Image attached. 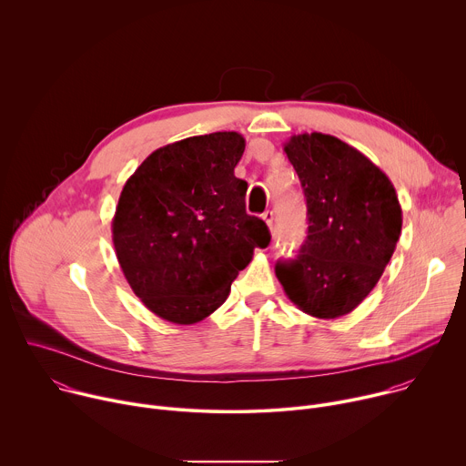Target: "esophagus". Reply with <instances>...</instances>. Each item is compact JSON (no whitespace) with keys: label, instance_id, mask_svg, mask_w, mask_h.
<instances>
[{"label":"esophagus","instance_id":"esophagus-1","mask_svg":"<svg viewBox=\"0 0 466 466\" xmlns=\"http://www.w3.org/2000/svg\"><path fill=\"white\" fill-rule=\"evenodd\" d=\"M261 218H263V221H265V223H268V227H269V228H271V232H273V221H275V214H273L271 210H268V212H263V216H261Z\"/></svg>","mask_w":466,"mask_h":466}]
</instances>
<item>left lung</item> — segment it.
I'll return each instance as SVG.
<instances>
[{"label": "left lung", "instance_id": "left-lung-1", "mask_svg": "<svg viewBox=\"0 0 466 466\" xmlns=\"http://www.w3.org/2000/svg\"><path fill=\"white\" fill-rule=\"evenodd\" d=\"M284 151L308 208L299 256L277 263L289 300L317 319L350 313L374 289L402 230L389 177L363 153L322 132L291 137Z\"/></svg>", "mask_w": 466, "mask_h": 466}]
</instances>
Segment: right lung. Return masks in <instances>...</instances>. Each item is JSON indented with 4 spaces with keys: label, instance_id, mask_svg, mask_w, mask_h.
<instances>
[{
    "label": "right lung",
    "instance_id": "1",
    "mask_svg": "<svg viewBox=\"0 0 466 466\" xmlns=\"http://www.w3.org/2000/svg\"><path fill=\"white\" fill-rule=\"evenodd\" d=\"M245 151L238 132L191 137L151 153L119 195L112 241L135 295L158 317L193 324L228 297L268 225L245 210L234 175Z\"/></svg>",
    "mask_w": 466,
    "mask_h": 466
}]
</instances>
